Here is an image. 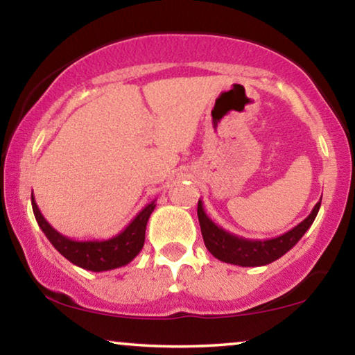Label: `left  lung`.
<instances>
[{
	"mask_svg": "<svg viewBox=\"0 0 355 355\" xmlns=\"http://www.w3.org/2000/svg\"><path fill=\"white\" fill-rule=\"evenodd\" d=\"M320 205H322V198L302 223H299L297 226L284 232V234L266 241L245 239V237H239L223 230L207 215L205 210H203L202 200H198L197 215L198 223H200L203 242H205L208 252L215 259L225 261V263L239 266H263L278 260L279 257H283L286 252H289L297 244L300 237L307 232L313 220L317 218Z\"/></svg>",
	"mask_w": 355,
	"mask_h": 355,
	"instance_id": "obj_1",
	"label": "left lung"
}]
</instances>
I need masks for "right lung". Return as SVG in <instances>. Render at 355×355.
<instances>
[{
	"label": "right lung",
	"mask_w": 355,
	"mask_h": 355,
	"mask_svg": "<svg viewBox=\"0 0 355 355\" xmlns=\"http://www.w3.org/2000/svg\"><path fill=\"white\" fill-rule=\"evenodd\" d=\"M155 207H157L155 200L145 205L119 234L110 237V239L74 241L71 237L62 236L45 220L32 196L33 215H35L38 226L45 232L48 241L71 263L90 271H108L130 263L142 250L145 230H147L148 218Z\"/></svg>",
	"instance_id": "add662e5"
}]
</instances>
